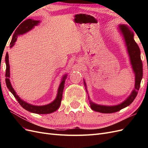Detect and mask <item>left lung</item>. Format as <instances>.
<instances>
[{
	"instance_id": "8db88e82",
	"label": "left lung",
	"mask_w": 148,
	"mask_h": 148,
	"mask_svg": "<svg viewBox=\"0 0 148 148\" xmlns=\"http://www.w3.org/2000/svg\"><path fill=\"white\" fill-rule=\"evenodd\" d=\"M119 28L125 38V42H126L127 47V51L129 53L130 58L131 64L132 65L134 72L135 73V89H133L131 95H130L126 100L117 106H101L96 104L92 101H89V104H90L91 109L101 113L110 114L116 112H118L121 109L125 108V107L128 106L130 104H131L138 95V90L140 87L141 79L143 78V63L142 60H141L140 49L139 48L137 43L134 40V34L131 31L130 28L127 25H120L119 26ZM84 83L85 86H86V83L84 82Z\"/></svg>"
}]
</instances>
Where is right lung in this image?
<instances>
[{"label": "right lung", "mask_w": 148, "mask_h": 148, "mask_svg": "<svg viewBox=\"0 0 148 148\" xmlns=\"http://www.w3.org/2000/svg\"><path fill=\"white\" fill-rule=\"evenodd\" d=\"M39 23V21L37 20H33L31 19H28L25 21H24L23 23L17 28L16 31H15L14 34L13 35L12 41L10 42V47H12L16 41L18 36L20 34H24L26 32H28V31L32 29L35 25H37ZM5 64H6V71H5V83L7 84V86L8 89H9L10 91L13 94V95L16 98L17 101L18 102L20 106L23 107V109H26L31 112L38 114H51L52 112L57 110L59 107H60V105L61 104V101L62 99V94H63V91L64 88V83L65 82V79L66 78V75H65L62 79V82H61L60 86L58 89V93L57 96L56 97V99L53 101L51 104H49L46 106H34L28 104V103L23 101L21 100L20 98L18 96V95L16 94L15 91L13 88H12L10 82V65L9 63H8V53H6L5 56Z\"/></svg>", "instance_id": "add662e5"}]
</instances>
